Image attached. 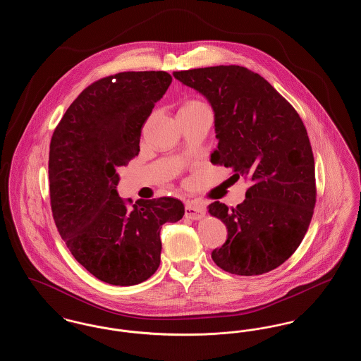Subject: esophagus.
I'll use <instances>...</instances> for the list:
<instances>
[{
    "label": "esophagus",
    "mask_w": 361,
    "mask_h": 361,
    "mask_svg": "<svg viewBox=\"0 0 361 361\" xmlns=\"http://www.w3.org/2000/svg\"><path fill=\"white\" fill-rule=\"evenodd\" d=\"M206 214V208L203 204L200 203H196V202H189L185 206V216L189 219H193V221H197V219H202Z\"/></svg>",
    "instance_id": "1"
}]
</instances>
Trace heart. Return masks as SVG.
<instances>
[{"mask_svg":"<svg viewBox=\"0 0 361 361\" xmlns=\"http://www.w3.org/2000/svg\"><path fill=\"white\" fill-rule=\"evenodd\" d=\"M203 106H206V105L200 103V102H197V100H190V102H187V103L184 104L181 106V109H195V108H203Z\"/></svg>","mask_w":361,"mask_h":361,"instance_id":"1","label":"heart"}]
</instances>
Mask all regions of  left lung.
<instances>
[{"instance_id": "8db88e82", "label": "left lung", "mask_w": 361, "mask_h": 361, "mask_svg": "<svg viewBox=\"0 0 361 361\" xmlns=\"http://www.w3.org/2000/svg\"><path fill=\"white\" fill-rule=\"evenodd\" d=\"M173 75L214 109L218 147L211 162L250 183L235 208L208 206L227 227V240L211 257L233 275L267 274L291 257L314 214L315 168L306 127L291 104L252 70L222 65Z\"/></svg>"}]
</instances>
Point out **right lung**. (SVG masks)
Wrapping results in <instances>:
<instances>
[{
    "label": "right lung",
    "mask_w": 361,
    "mask_h": 361,
    "mask_svg": "<svg viewBox=\"0 0 361 361\" xmlns=\"http://www.w3.org/2000/svg\"><path fill=\"white\" fill-rule=\"evenodd\" d=\"M172 82L166 71H123L85 87L52 134L50 200L71 255L99 280L134 286L161 262L162 224L184 215L174 197L137 200L118 195V169L139 154L145 121Z\"/></svg>",
    "instance_id": "right-lung-1"
}]
</instances>
